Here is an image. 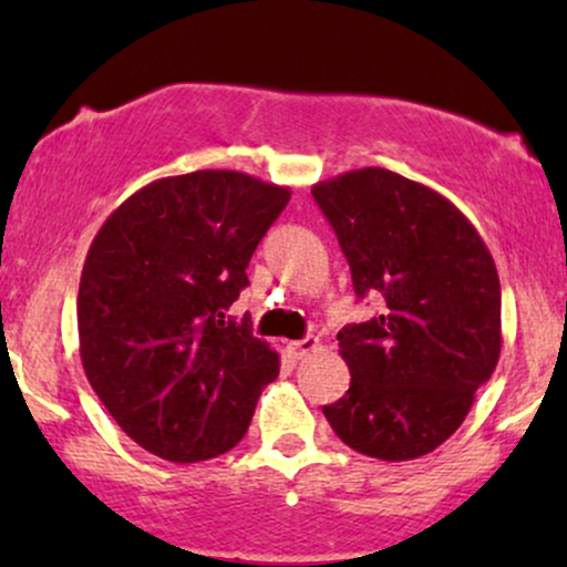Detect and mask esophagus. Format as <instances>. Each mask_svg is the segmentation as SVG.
<instances>
[{
	"label": "esophagus",
	"instance_id": "obj_1",
	"mask_svg": "<svg viewBox=\"0 0 567 567\" xmlns=\"http://www.w3.org/2000/svg\"><path fill=\"white\" fill-rule=\"evenodd\" d=\"M317 347H320V341L317 338H301V341H288L285 343V349H288V354L292 357V360H303V357H309L311 351H317Z\"/></svg>",
	"mask_w": 567,
	"mask_h": 567
}]
</instances>
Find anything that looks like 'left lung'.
<instances>
[{
    "instance_id": "left-lung-1",
    "label": "left lung",
    "mask_w": 567,
    "mask_h": 567,
    "mask_svg": "<svg viewBox=\"0 0 567 567\" xmlns=\"http://www.w3.org/2000/svg\"><path fill=\"white\" fill-rule=\"evenodd\" d=\"M373 320L338 333L349 392L322 413L357 453L410 461L464 424L501 354V282L472 220L419 181L362 167L311 186Z\"/></svg>"
}]
</instances>
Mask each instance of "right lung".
Masks as SVG:
<instances>
[{
  "instance_id": "right-lung-1",
  "label": "right lung",
  "mask_w": 567,
  "mask_h": 567,
  "mask_svg": "<svg viewBox=\"0 0 567 567\" xmlns=\"http://www.w3.org/2000/svg\"><path fill=\"white\" fill-rule=\"evenodd\" d=\"M290 188L237 171L171 175L103 220L80 279L90 386L130 440L175 464L231 451L279 354L226 309Z\"/></svg>"
}]
</instances>
